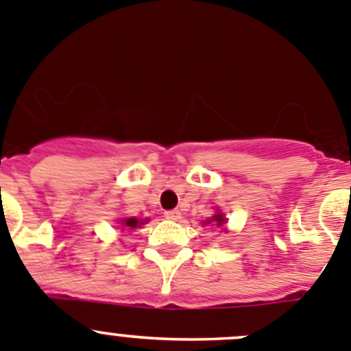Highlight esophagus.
<instances>
[{
	"label": "esophagus",
	"mask_w": 351,
	"mask_h": 351,
	"mask_svg": "<svg viewBox=\"0 0 351 351\" xmlns=\"http://www.w3.org/2000/svg\"><path fill=\"white\" fill-rule=\"evenodd\" d=\"M164 217L169 220H178L180 217H182V213H180L178 210H166L164 211Z\"/></svg>",
	"instance_id": "34e87169"
}]
</instances>
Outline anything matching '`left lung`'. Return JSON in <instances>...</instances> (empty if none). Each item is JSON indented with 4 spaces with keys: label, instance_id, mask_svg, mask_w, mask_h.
<instances>
[{
    "label": "left lung",
    "instance_id": "8db88e82",
    "mask_svg": "<svg viewBox=\"0 0 351 351\" xmlns=\"http://www.w3.org/2000/svg\"><path fill=\"white\" fill-rule=\"evenodd\" d=\"M208 222H215L217 226H222L223 222H226V219H223V215H215V217H211V220H208Z\"/></svg>",
    "mask_w": 351,
    "mask_h": 351
}]
</instances>
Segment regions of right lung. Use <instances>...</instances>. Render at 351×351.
Masks as SVG:
<instances>
[{"mask_svg":"<svg viewBox=\"0 0 351 351\" xmlns=\"http://www.w3.org/2000/svg\"><path fill=\"white\" fill-rule=\"evenodd\" d=\"M141 220H138V219H124L122 220V226L125 227V229H134V227H138V226H141Z\"/></svg>","mask_w":351,"mask_h":351,"instance_id":"add662e5","label":"right lung"}]
</instances>
